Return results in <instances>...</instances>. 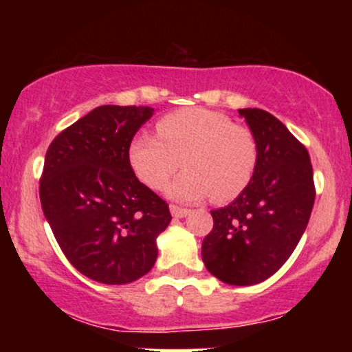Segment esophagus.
Returning a JSON list of instances; mask_svg holds the SVG:
<instances>
[{
    "instance_id": "1",
    "label": "esophagus",
    "mask_w": 352,
    "mask_h": 352,
    "mask_svg": "<svg viewBox=\"0 0 352 352\" xmlns=\"http://www.w3.org/2000/svg\"><path fill=\"white\" fill-rule=\"evenodd\" d=\"M170 213H172V217H175V218H184L188 215L190 210L180 208V207H177V205H170Z\"/></svg>"
}]
</instances>
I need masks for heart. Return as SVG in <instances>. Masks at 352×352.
I'll return each mask as SVG.
<instances>
[{
  "label": "heart",
  "instance_id": "obj_1",
  "mask_svg": "<svg viewBox=\"0 0 352 352\" xmlns=\"http://www.w3.org/2000/svg\"><path fill=\"white\" fill-rule=\"evenodd\" d=\"M129 162L148 188L160 190L179 168L185 170L165 188L168 199L192 204L212 195L235 199L253 179L258 144L253 132L228 116L201 107L180 109L157 122V135L140 132L129 144Z\"/></svg>",
  "mask_w": 352,
  "mask_h": 352
}]
</instances>
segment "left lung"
Listing matches in <instances>:
<instances>
[{"label":"left lung","mask_w":352,"mask_h":352,"mask_svg":"<svg viewBox=\"0 0 352 352\" xmlns=\"http://www.w3.org/2000/svg\"><path fill=\"white\" fill-rule=\"evenodd\" d=\"M258 144L253 179L227 207L212 210L213 230L201 243V260L227 285L265 281L300 243L314 205L309 153L270 112L238 109Z\"/></svg>","instance_id":"1"}]
</instances>
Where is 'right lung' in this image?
<instances>
[{
	"instance_id": "add662e5",
	"label": "right lung",
	"mask_w": 352,
	"mask_h": 352,
	"mask_svg": "<svg viewBox=\"0 0 352 352\" xmlns=\"http://www.w3.org/2000/svg\"><path fill=\"white\" fill-rule=\"evenodd\" d=\"M152 107L100 106L52 140L39 199L56 241L78 272L104 285H127L157 260L168 205L129 162V144Z\"/></svg>"
}]
</instances>
